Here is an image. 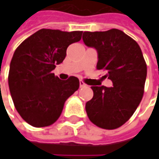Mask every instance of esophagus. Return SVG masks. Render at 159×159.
Masks as SVG:
<instances>
[{"mask_svg":"<svg viewBox=\"0 0 159 159\" xmlns=\"http://www.w3.org/2000/svg\"><path fill=\"white\" fill-rule=\"evenodd\" d=\"M79 84H80V87H84V86H86V84H85L83 81H81V80H80Z\"/></svg>","mask_w":159,"mask_h":159,"instance_id":"1","label":"esophagus"}]
</instances>
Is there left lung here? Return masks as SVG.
I'll return each instance as SVG.
<instances>
[{"label": "left lung", "mask_w": 159, "mask_h": 159, "mask_svg": "<svg viewBox=\"0 0 159 159\" xmlns=\"http://www.w3.org/2000/svg\"><path fill=\"white\" fill-rule=\"evenodd\" d=\"M83 41L98 51V70L106 71L111 87L91 86L94 96L85 104L89 120L102 129L123 125L134 113L143 95L146 63L135 40L121 30L83 33Z\"/></svg>", "instance_id": "1"}]
</instances>
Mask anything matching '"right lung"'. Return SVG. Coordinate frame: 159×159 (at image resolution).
<instances>
[{
  "label": "right lung",
  "mask_w": 159,
  "mask_h": 159,
  "mask_svg": "<svg viewBox=\"0 0 159 159\" xmlns=\"http://www.w3.org/2000/svg\"><path fill=\"white\" fill-rule=\"evenodd\" d=\"M82 31L40 29L25 39L11 61L8 84L17 112L28 124L46 127L61 116L66 99L79 88V80H61L52 74L66 49L81 39Z\"/></svg>",
  "instance_id": "obj_1"
}]
</instances>
